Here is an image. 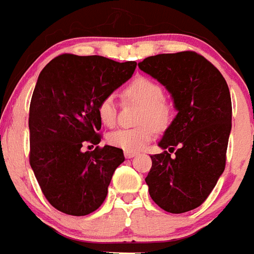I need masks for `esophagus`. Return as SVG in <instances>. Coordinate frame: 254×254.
<instances>
[{"label": "esophagus", "instance_id": "esophagus-1", "mask_svg": "<svg viewBox=\"0 0 254 254\" xmlns=\"http://www.w3.org/2000/svg\"><path fill=\"white\" fill-rule=\"evenodd\" d=\"M136 156H137V153L136 152H127V150L125 152L126 158H133V157H136Z\"/></svg>", "mask_w": 254, "mask_h": 254}]
</instances>
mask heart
<instances>
[{
    "mask_svg": "<svg viewBox=\"0 0 254 254\" xmlns=\"http://www.w3.org/2000/svg\"><path fill=\"white\" fill-rule=\"evenodd\" d=\"M126 101L141 104L139 113V123L141 125L131 128H118L108 135L110 145L127 150L139 152L153 137L157 129H165L171 122L173 110L165 101V89L160 83L150 77L137 76L126 85L122 93ZM118 108L113 96H106L98 105V117L108 127L117 123Z\"/></svg>",
    "mask_w": 254,
    "mask_h": 254,
    "instance_id": "heart-1",
    "label": "heart"
}]
</instances>
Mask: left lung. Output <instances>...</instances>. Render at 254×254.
<instances>
[{"instance_id":"1","label":"left lung","mask_w":254,"mask_h":254,"mask_svg":"<svg viewBox=\"0 0 254 254\" xmlns=\"http://www.w3.org/2000/svg\"><path fill=\"white\" fill-rule=\"evenodd\" d=\"M139 68L166 87L177 117L158 142L145 182L161 209L180 214L200 206L225 171L231 96L225 77L194 52L148 57Z\"/></svg>"}]
</instances>
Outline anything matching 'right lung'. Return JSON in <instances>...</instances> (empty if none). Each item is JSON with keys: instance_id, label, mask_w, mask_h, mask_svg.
I'll return each instance as SVG.
<instances>
[{"instance_id": "obj_1", "label": "right lung", "mask_w": 254, "mask_h": 254, "mask_svg": "<svg viewBox=\"0 0 254 254\" xmlns=\"http://www.w3.org/2000/svg\"><path fill=\"white\" fill-rule=\"evenodd\" d=\"M135 61L62 54L44 67L29 105V163L50 205L68 215H87L101 206L115 169L125 161L101 141V100L128 80Z\"/></svg>"}]
</instances>
